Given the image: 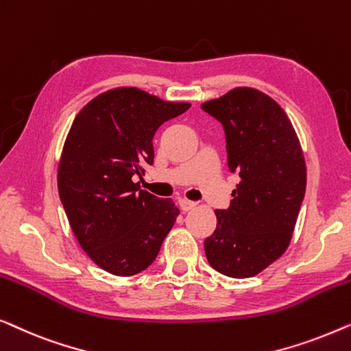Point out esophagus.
<instances>
[{
    "label": "esophagus",
    "instance_id": "obj_1",
    "mask_svg": "<svg viewBox=\"0 0 351 351\" xmlns=\"http://www.w3.org/2000/svg\"><path fill=\"white\" fill-rule=\"evenodd\" d=\"M195 202H191V200H187V199H180V208L182 210V211H189V210H192V208H195Z\"/></svg>",
    "mask_w": 351,
    "mask_h": 351
}]
</instances>
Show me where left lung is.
<instances>
[{"mask_svg":"<svg viewBox=\"0 0 351 351\" xmlns=\"http://www.w3.org/2000/svg\"><path fill=\"white\" fill-rule=\"evenodd\" d=\"M202 110L223 124L227 165L240 176L227 210L205 239L211 267L250 278L288 248L305 195L307 169L299 138L278 103L264 92L237 87Z\"/></svg>","mask_w":351,"mask_h":351,"instance_id":"8db88e82","label":"left lung"}]
</instances>
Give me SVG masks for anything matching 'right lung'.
Returning <instances> with one entry per match:
<instances>
[{"label": "right lung", "instance_id": "obj_1", "mask_svg": "<svg viewBox=\"0 0 351 351\" xmlns=\"http://www.w3.org/2000/svg\"><path fill=\"white\" fill-rule=\"evenodd\" d=\"M189 103L164 101L136 87L103 92L73 121L58 164V195L81 248L106 272L149 267L180 210L140 189L154 164V138Z\"/></svg>", "mask_w": 351, "mask_h": 351}]
</instances>
